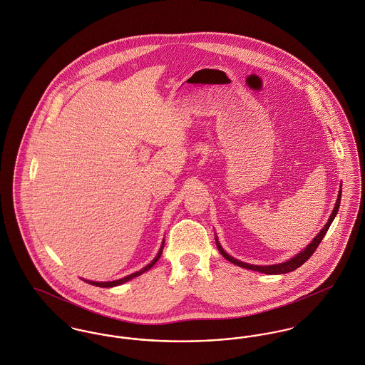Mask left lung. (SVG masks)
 Instances as JSON below:
<instances>
[{
    "mask_svg": "<svg viewBox=\"0 0 365 365\" xmlns=\"http://www.w3.org/2000/svg\"><path fill=\"white\" fill-rule=\"evenodd\" d=\"M340 199H341V190L339 191V195H337V200H336V203H334V207H333V212H331V217H329V220H328V223L325 225V227L321 230V232H318V235L307 245V248H304L299 254H297L296 257H293L292 259H289V261H286V262H283V264H276V265H267V266H258V265H250V264H245V262H241V261H238V259H235V258H232L230 257L229 254H226L225 252V250L222 248V245H220V242L217 241V238H216V245H217V250H219V252L227 259V261H230L232 264L234 265L240 266V267H245V269H250V270H257V272H261V273H266V274H283V273H289V272H293V270H296L297 267L302 265L304 262H307L308 259H309V257L315 252V250L318 248V245L321 244V241H322V238L325 237V234L328 232V229L331 227V222H333V219L336 217V215H337V210H339V206H340Z\"/></svg>",
    "mask_w": 365,
    "mask_h": 365,
    "instance_id": "8db88e82",
    "label": "left lung"
}]
</instances>
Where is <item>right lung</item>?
<instances>
[{"mask_svg": "<svg viewBox=\"0 0 365 365\" xmlns=\"http://www.w3.org/2000/svg\"><path fill=\"white\" fill-rule=\"evenodd\" d=\"M163 245H165V241H163V244H162V247H160V250H159V252H158L156 258H155L149 265H146L143 269H140L139 272H135L133 274H128V276H125V277H123V279H118V280H114V282H92V280H85V282H86V283H89V284L98 286V287H114V286H120V284H123V283H125V282L131 280L133 277H136V276H139V274L145 273L146 270H149L152 266L155 265V264L159 261V258H160V255H162V252H163Z\"/></svg>", "mask_w": 365, "mask_h": 365, "instance_id": "1", "label": "right lung"}]
</instances>
